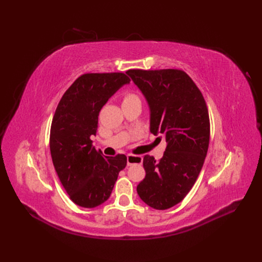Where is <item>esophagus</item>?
Returning <instances> with one entry per match:
<instances>
[{"mask_svg": "<svg viewBox=\"0 0 262 262\" xmlns=\"http://www.w3.org/2000/svg\"><path fill=\"white\" fill-rule=\"evenodd\" d=\"M143 158L141 156H134V155H128L127 156V164L128 166L133 164H142Z\"/></svg>", "mask_w": 262, "mask_h": 262, "instance_id": "obj_1", "label": "esophagus"}]
</instances>
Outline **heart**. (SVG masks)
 Masks as SVG:
<instances>
[{
	"label": "heart",
	"instance_id": "obj_1",
	"mask_svg": "<svg viewBox=\"0 0 262 262\" xmlns=\"http://www.w3.org/2000/svg\"><path fill=\"white\" fill-rule=\"evenodd\" d=\"M133 98H139L136 95L132 94V93H127L123 95V98H122V102L123 101H127V100H130V99H133Z\"/></svg>",
	"mask_w": 262,
	"mask_h": 262
}]
</instances>
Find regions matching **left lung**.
Here are the masks:
<instances>
[{
	"label": "left lung",
	"mask_w": 262,
	"mask_h": 262,
	"mask_svg": "<svg viewBox=\"0 0 262 262\" xmlns=\"http://www.w3.org/2000/svg\"><path fill=\"white\" fill-rule=\"evenodd\" d=\"M150 106V132L164 138L167 146L156 162L146 155L145 178L136 191L142 201L166 210L188 195L202 170L210 141V119L205 98L181 69H130Z\"/></svg>",
	"instance_id": "obj_1"
}]
</instances>
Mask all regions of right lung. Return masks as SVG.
<instances>
[{
    "instance_id": "add662e5",
    "label": "right lung",
    "mask_w": 262,
    "mask_h": 262,
    "mask_svg": "<svg viewBox=\"0 0 262 262\" xmlns=\"http://www.w3.org/2000/svg\"><path fill=\"white\" fill-rule=\"evenodd\" d=\"M130 82L123 72L80 76L57 104L50 130V152L57 176L71 201L95 208L107 201L127 157H106L92 145L99 112L119 87Z\"/></svg>"
}]
</instances>
